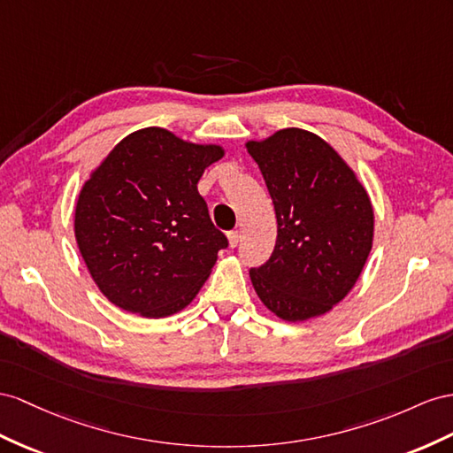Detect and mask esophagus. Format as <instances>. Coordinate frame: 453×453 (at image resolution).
<instances>
[{"instance_id": "34e87169", "label": "esophagus", "mask_w": 453, "mask_h": 453, "mask_svg": "<svg viewBox=\"0 0 453 453\" xmlns=\"http://www.w3.org/2000/svg\"><path fill=\"white\" fill-rule=\"evenodd\" d=\"M227 239H229V247L235 249L239 245V241H241V234H239V231H229Z\"/></svg>"}]
</instances>
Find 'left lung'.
<instances>
[{
  "label": "left lung",
  "mask_w": 453,
  "mask_h": 453,
  "mask_svg": "<svg viewBox=\"0 0 453 453\" xmlns=\"http://www.w3.org/2000/svg\"><path fill=\"white\" fill-rule=\"evenodd\" d=\"M275 208L270 260L250 270L264 306L285 321L318 318L352 291L373 245V206L354 170L316 134L285 127L249 142Z\"/></svg>",
  "instance_id": "left-lung-1"
}]
</instances>
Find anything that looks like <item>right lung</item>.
<instances>
[{
	"instance_id": "add662e5",
	"label": "right lung",
	"mask_w": 453,
	"mask_h": 453,
	"mask_svg": "<svg viewBox=\"0 0 453 453\" xmlns=\"http://www.w3.org/2000/svg\"><path fill=\"white\" fill-rule=\"evenodd\" d=\"M224 157L165 127L126 135L78 195L74 235L99 291L143 318H168L199 293L227 237L196 189Z\"/></svg>"
}]
</instances>
